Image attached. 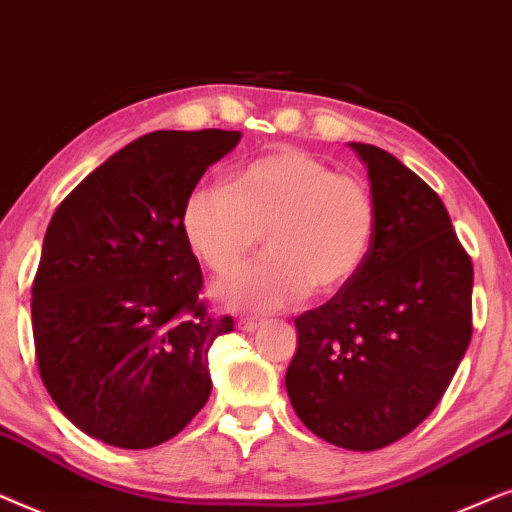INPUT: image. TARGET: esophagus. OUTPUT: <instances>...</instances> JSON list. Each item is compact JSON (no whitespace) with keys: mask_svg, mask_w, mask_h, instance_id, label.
Here are the masks:
<instances>
[{"mask_svg":"<svg viewBox=\"0 0 512 512\" xmlns=\"http://www.w3.org/2000/svg\"><path fill=\"white\" fill-rule=\"evenodd\" d=\"M260 325H262V320H257L252 316H241V320H238V327H241L243 332H255Z\"/></svg>","mask_w":512,"mask_h":512,"instance_id":"obj_1","label":"esophagus"}]
</instances>
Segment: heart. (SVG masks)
I'll use <instances>...</instances> for the list:
<instances>
[{
  "instance_id": "heart-1",
  "label": "heart",
  "mask_w": 512,
  "mask_h": 512,
  "mask_svg": "<svg viewBox=\"0 0 512 512\" xmlns=\"http://www.w3.org/2000/svg\"><path fill=\"white\" fill-rule=\"evenodd\" d=\"M269 252L220 288L229 304L274 311L332 292L363 267L377 234V206L363 182L299 149L245 163L229 185H199L182 231L215 274H231L262 238Z\"/></svg>"
}]
</instances>
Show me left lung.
Here are the masks:
<instances>
[{
    "instance_id": "1",
    "label": "left lung",
    "mask_w": 512,
    "mask_h": 512,
    "mask_svg": "<svg viewBox=\"0 0 512 512\" xmlns=\"http://www.w3.org/2000/svg\"><path fill=\"white\" fill-rule=\"evenodd\" d=\"M377 234L356 276L295 318L285 372L292 410L330 445L372 452L412 433L445 395L470 344L473 264L440 196L363 142Z\"/></svg>"
}]
</instances>
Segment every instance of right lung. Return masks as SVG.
I'll use <instances>...</instances> for the list:
<instances>
[{
  "instance_id": "obj_1",
  "label": "right lung",
  "mask_w": 512,
  "mask_h": 512,
  "mask_svg": "<svg viewBox=\"0 0 512 512\" xmlns=\"http://www.w3.org/2000/svg\"><path fill=\"white\" fill-rule=\"evenodd\" d=\"M238 131H154L93 170L53 213L32 285L39 374L58 410L105 445L149 449L208 403V316L182 231L192 189Z\"/></svg>"
}]
</instances>
